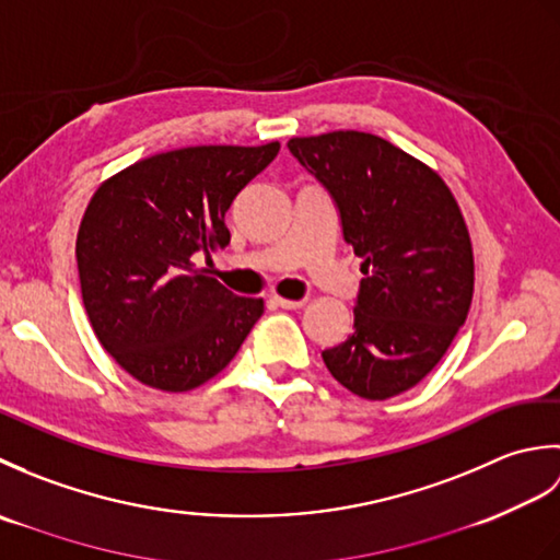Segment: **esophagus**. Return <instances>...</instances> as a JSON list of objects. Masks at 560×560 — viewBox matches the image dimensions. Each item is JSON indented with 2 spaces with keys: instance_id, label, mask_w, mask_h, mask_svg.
Masks as SVG:
<instances>
[{
  "instance_id": "obj_1",
  "label": "esophagus",
  "mask_w": 560,
  "mask_h": 560,
  "mask_svg": "<svg viewBox=\"0 0 560 560\" xmlns=\"http://www.w3.org/2000/svg\"><path fill=\"white\" fill-rule=\"evenodd\" d=\"M271 301L277 303L279 307H287V311H299V307H303V305H305V299H301V301H291V299H283V295H273Z\"/></svg>"
}]
</instances>
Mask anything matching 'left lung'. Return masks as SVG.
I'll list each match as a JSON object with an SVG mask.
<instances>
[{
  "mask_svg": "<svg viewBox=\"0 0 560 560\" xmlns=\"http://www.w3.org/2000/svg\"><path fill=\"white\" fill-rule=\"evenodd\" d=\"M289 149L335 197L343 241L363 259L353 331L323 351L353 395L389 399L433 371L467 319L474 249L455 195L387 139L337 129Z\"/></svg>",
  "mask_w": 560,
  "mask_h": 560,
  "instance_id": "8db88e82",
  "label": "left lung"
}]
</instances>
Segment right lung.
I'll return each mask as SVG.
<instances>
[{
	"label": "right lung",
	"mask_w": 560,
	"mask_h": 560,
	"mask_svg": "<svg viewBox=\"0 0 560 560\" xmlns=\"http://www.w3.org/2000/svg\"><path fill=\"white\" fill-rule=\"evenodd\" d=\"M279 149L165 151L93 192L77 235L81 299L101 347L141 385L209 383L265 313V301L231 293L192 257L231 243L225 213Z\"/></svg>",
	"instance_id": "add662e5"
}]
</instances>
